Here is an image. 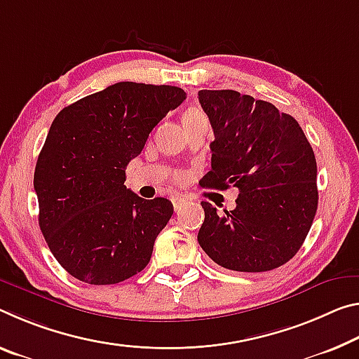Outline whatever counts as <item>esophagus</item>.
Returning a JSON list of instances; mask_svg holds the SVG:
<instances>
[{"label": "esophagus", "instance_id": "1", "mask_svg": "<svg viewBox=\"0 0 359 359\" xmlns=\"http://www.w3.org/2000/svg\"><path fill=\"white\" fill-rule=\"evenodd\" d=\"M170 201H172V204H174V209H175V210H180V208L184 206V204H185V200H184V198L179 196V195H175V196L170 198Z\"/></svg>", "mask_w": 359, "mask_h": 359}]
</instances>
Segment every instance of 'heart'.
Instances as JSON below:
<instances>
[{
  "label": "heart",
  "mask_w": 359,
  "mask_h": 359,
  "mask_svg": "<svg viewBox=\"0 0 359 359\" xmlns=\"http://www.w3.org/2000/svg\"><path fill=\"white\" fill-rule=\"evenodd\" d=\"M182 121H184V124L196 123V121H208V118L200 110V108H189V110L184 113V116H182ZM179 179H182V175Z\"/></svg>",
  "instance_id": "heart-1"
}]
</instances>
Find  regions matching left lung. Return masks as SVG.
<instances>
[{"label": "left lung", "instance_id": "1", "mask_svg": "<svg viewBox=\"0 0 359 359\" xmlns=\"http://www.w3.org/2000/svg\"><path fill=\"white\" fill-rule=\"evenodd\" d=\"M214 130L206 189L240 190L236 208L203 201L198 243L235 271L278 269L302 246L318 209L316 159L302 128L265 100L231 89L198 93Z\"/></svg>", "mask_w": 359, "mask_h": 359}]
</instances>
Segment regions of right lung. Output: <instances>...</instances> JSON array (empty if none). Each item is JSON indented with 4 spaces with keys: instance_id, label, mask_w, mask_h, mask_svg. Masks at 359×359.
I'll return each mask as SVG.
<instances>
[{
    "instance_id": "1",
    "label": "right lung",
    "mask_w": 359,
    "mask_h": 359,
    "mask_svg": "<svg viewBox=\"0 0 359 359\" xmlns=\"http://www.w3.org/2000/svg\"><path fill=\"white\" fill-rule=\"evenodd\" d=\"M187 99L177 86L123 81L65 107L39 153V229L57 262L88 284H116L149 265L174 212L124 185L153 128Z\"/></svg>"
}]
</instances>
